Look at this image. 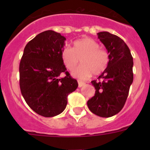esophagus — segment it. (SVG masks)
<instances>
[{
	"instance_id": "1",
	"label": "esophagus",
	"mask_w": 150,
	"mask_h": 150,
	"mask_svg": "<svg viewBox=\"0 0 150 150\" xmlns=\"http://www.w3.org/2000/svg\"><path fill=\"white\" fill-rule=\"evenodd\" d=\"M86 84V83H84V82H82V81H78V86H79V88H80V87H82V86H84V85Z\"/></svg>"
}]
</instances>
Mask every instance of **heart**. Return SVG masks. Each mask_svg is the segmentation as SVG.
Here are the masks:
<instances>
[{"instance_id":"b5f03b06","label":"heart","mask_w":150,"mask_h":150,"mask_svg":"<svg viewBox=\"0 0 150 150\" xmlns=\"http://www.w3.org/2000/svg\"><path fill=\"white\" fill-rule=\"evenodd\" d=\"M62 60L69 71L77 67L80 60L82 65L73 72V75L80 79H87L104 73L109 65V54L100 48L96 40L91 38L76 40L73 49L65 46L62 51Z\"/></svg>"}]
</instances>
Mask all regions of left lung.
Returning <instances> with one entry per match:
<instances>
[{"label": "left lung", "mask_w": 150, "mask_h": 150, "mask_svg": "<svg viewBox=\"0 0 150 150\" xmlns=\"http://www.w3.org/2000/svg\"><path fill=\"white\" fill-rule=\"evenodd\" d=\"M98 37L107 50L110 62L98 80L91 81L95 94L87 105L94 114L107 118L117 114L125 104L133 83V58L126 43L118 36L102 31Z\"/></svg>", "instance_id": "1"}]
</instances>
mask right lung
I'll use <instances>...</instances> for the list:
<instances>
[{
  "instance_id": "right-lung-1",
  "label": "right lung",
  "mask_w": 150,
  "mask_h": 150,
  "mask_svg": "<svg viewBox=\"0 0 150 150\" xmlns=\"http://www.w3.org/2000/svg\"><path fill=\"white\" fill-rule=\"evenodd\" d=\"M66 38L46 30L29 41L19 64V86L28 105L38 114L52 117L64 110L67 96L78 87L62 60ZM64 78H60L62 74Z\"/></svg>"
}]
</instances>
